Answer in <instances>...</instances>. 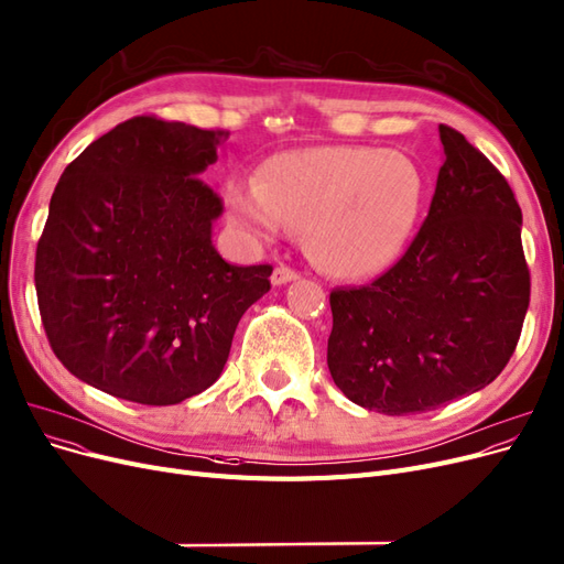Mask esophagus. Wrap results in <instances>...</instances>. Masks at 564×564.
<instances>
[{
  "mask_svg": "<svg viewBox=\"0 0 564 564\" xmlns=\"http://www.w3.org/2000/svg\"><path fill=\"white\" fill-rule=\"evenodd\" d=\"M301 278V273L299 270H294V268H289V265H284V263H280L275 270H273V284H286V282H294V280H299Z\"/></svg>",
  "mask_w": 564,
  "mask_h": 564,
  "instance_id": "esophagus-1",
  "label": "esophagus"
}]
</instances>
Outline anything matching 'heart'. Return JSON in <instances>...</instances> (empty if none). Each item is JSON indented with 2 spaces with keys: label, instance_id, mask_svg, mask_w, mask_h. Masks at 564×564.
<instances>
[{
  "label": "heart",
  "instance_id": "b5f03b06",
  "mask_svg": "<svg viewBox=\"0 0 564 564\" xmlns=\"http://www.w3.org/2000/svg\"><path fill=\"white\" fill-rule=\"evenodd\" d=\"M230 217L270 238L289 226L305 232L307 254L328 275L373 278L411 240L424 203L417 163L373 147L284 151L259 167V182H230Z\"/></svg>",
  "mask_w": 564,
  "mask_h": 564
}]
</instances>
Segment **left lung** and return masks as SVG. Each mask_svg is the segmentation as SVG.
Here are the masks:
<instances>
[{
	"instance_id": "left-lung-1",
	"label": "left lung",
	"mask_w": 564,
	"mask_h": 564,
	"mask_svg": "<svg viewBox=\"0 0 564 564\" xmlns=\"http://www.w3.org/2000/svg\"><path fill=\"white\" fill-rule=\"evenodd\" d=\"M443 165L403 257L366 286L334 289L326 364L338 390L384 415L424 413L490 384L530 305L522 212L507 177L441 123Z\"/></svg>"
}]
</instances>
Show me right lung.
<instances>
[{"mask_svg": "<svg viewBox=\"0 0 564 564\" xmlns=\"http://www.w3.org/2000/svg\"><path fill=\"white\" fill-rule=\"evenodd\" d=\"M226 130L153 113L88 144L57 182L36 242L44 332L72 376L144 405L205 392L273 265H230L212 247L219 193L198 174Z\"/></svg>", "mask_w": 564, "mask_h": 564, "instance_id": "obj_1", "label": "right lung"}]
</instances>
